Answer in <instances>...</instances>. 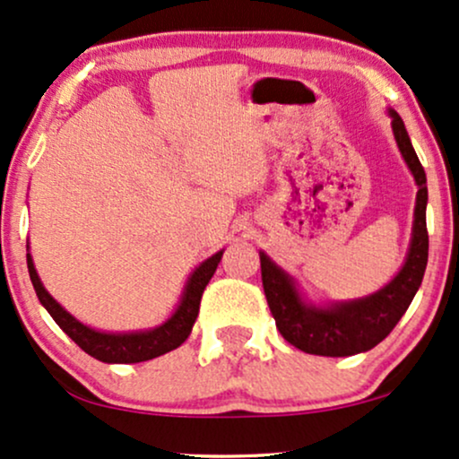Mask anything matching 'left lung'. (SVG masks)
<instances>
[{
    "instance_id": "left-lung-1",
    "label": "left lung",
    "mask_w": 459,
    "mask_h": 459,
    "mask_svg": "<svg viewBox=\"0 0 459 459\" xmlns=\"http://www.w3.org/2000/svg\"><path fill=\"white\" fill-rule=\"evenodd\" d=\"M387 115L392 117L394 138L400 155L409 166L417 185L412 236L400 273L385 287L370 296L319 307L304 298L291 274H287L264 251H259L265 299H268L276 327L287 342L304 353L347 358V355L364 353V351L377 347L403 319L423 281L428 265L426 172L412 149L403 118L392 108L387 110Z\"/></svg>"
}]
</instances>
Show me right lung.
I'll return each mask as SVG.
<instances>
[{
    "label": "right lung",
    "mask_w": 459,
    "mask_h": 459,
    "mask_svg": "<svg viewBox=\"0 0 459 459\" xmlns=\"http://www.w3.org/2000/svg\"><path fill=\"white\" fill-rule=\"evenodd\" d=\"M30 248V247H27ZM223 257V251L214 253L212 257L204 259L197 268L191 273L186 281L183 296H180L174 313L163 321L161 325L151 327V330L138 332H101L95 327L84 325L76 316L67 313L50 293L44 290L42 281L36 273L31 253H27V268H30V279L33 290L48 315L53 316L55 324L64 330L74 342L81 347L84 353L91 358L106 361V364H138V361H149L152 358L168 353L180 347L189 338L191 327H194L197 313H200V299L206 290L208 281L212 279L214 270Z\"/></svg>",
    "instance_id": "1"
}]
</instances>
